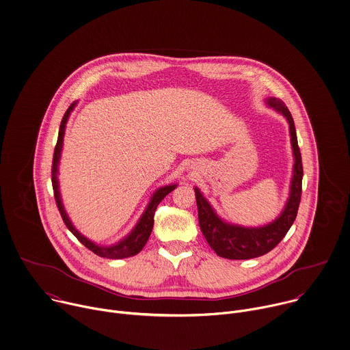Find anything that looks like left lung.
Listing matches in <instances>:
<instances>
[{
    "label": "left lung",
    "instance_id": "left-lung-1",
    "mask_svg": "<svg viewBox=\"0 0 350 350\" xmlns=\"http://www.w3.org/2000/svg\"><path fill=\"white\" fill-rule=\"evenodd\" d=\"M265 104L286 118L291 137L290 141L294 156V167L290 183V194L282 213L273 221L261 227H243L238 224H231L220 219L215 209L211 206V204L206 201V198L201 194V191L194 187L200 228L206 242L216 252V254L230 260L254 258L272 250L290 230L299 206L302 161L297 142L294 120L290 111L280 100L269 97L265 98Z\"/></svg>",
    "mask_w": 350,
    "mask_h": 350
}]
</instances>
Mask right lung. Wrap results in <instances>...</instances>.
<instances>
[{"label":"right lung","mask_w":350,"mask_h":350,"mask_svg":"<svg viewBox=\"0 0 350 350\" xmlns=\"http://www.w3.org/2000/svg\"><path fill=\"white\" fill-rule=\"evenodd\" d=\"M77 103H72L70 105V108L67 109V112L63 116L62 124H60V130H59V138H57V144L55 148V154H53V165H52V185H53V191H55V200L57 204V208L60 211V215L67 226V228L79 239L81 243H83L88 249H90L93 253H96L100 257H105V258H126V257H131L135 256L137 253H139L145 243L148 242L152 228H153V223H154V212L157 209V205L161 202V200L170 194L175 187L176 183L174 185H167L160 187L159 190H156V193L152 196L145 212L142 213L139 221L137 223V226L133 228V231L123 238L122 241H119L115 245L111 246H101L94 243L93 241L88 239L86 237H83L71 223L64 205L62 202V197H60V190H59V179H57V174H59V161H60V156H62V149H63V138H64V133H66V124L67 120L72 112V109L75 108Z\"/></svg>","instance_id":"1"}]
</instances>
